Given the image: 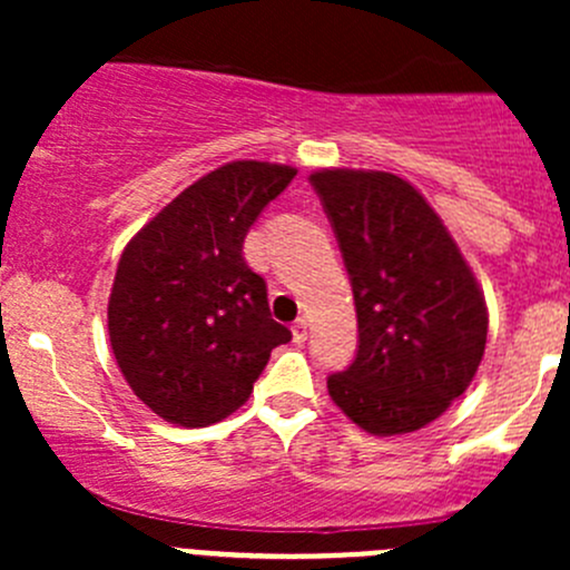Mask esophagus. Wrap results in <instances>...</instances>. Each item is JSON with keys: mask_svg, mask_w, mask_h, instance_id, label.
I'll return each mask as SVG.
<instances>
[{"mask_svg": "<svg viewBox=\"0 0 570 570\" xmlns=\"http://www.w3.org/2000/svg\"><path fill=\"white\" fill-rule=\"evenodd\" d=\"M292 338H295L297 344H306L308 342V320L301 317L292 325Z\"/></svg>", "mask_w": 570, "mask_h": 570, "instance_id": "esophagus-1", "label": "esophagus"}]
</instances>
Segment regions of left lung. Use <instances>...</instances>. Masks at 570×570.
<instances>
[{
	"label": "left lung",
	"mask_w": 570,
	"mask_h": 570,
	"mask_svg": "<svg viewBox=\"0 0 570 570\" xmlns=\"http://www.w3.org/2000/svg\"><path fill=\"white\" fill-rule=\"evenodd\" d=\"M308 181L336 234L358 317L353 364L327 377V394L366 433H413L476 375L485 297L441 217L405 178L336 168Z\"/></svg>",
	"instance_id": "obj_1"
}]
</instances>
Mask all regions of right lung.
<instances>
[{
  "instance_id": "right-lung-1",
  "label": "right lung",
  "mask_w": 570,
  "mask_h": 570,
  "mask_svg": "<svg viewBox=\"0 0 570 570\" xmlns=\"http://www.w3.org/2000/svg\"><path fill=\"white\" fill-rule=\"evenodd\" d=\"M239 159L176 195L126 245L107 327L131 392L157 416L206 428L248 402L269 353L292 338L243 256L250 226L292 178Z\"/></svg>"
}]
</instances>
